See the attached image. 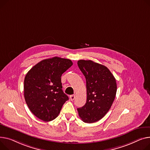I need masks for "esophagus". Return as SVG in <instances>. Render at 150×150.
I'll return each instance as SVG.
<instances>
[{"label":"esophagus","instance_id":"1","mask_svg":"<svg viewBox=\"0 0 150 150\" xmlns=\"http://www.w3.org/2000/svg\"><path fill=\"white\" fill-rule=\"evenodd\" d=\"M75 98V95H72L70 96V99H71V101H74Z\"/></svg>","mask_w":150,"mask_h":150}]
</instances>
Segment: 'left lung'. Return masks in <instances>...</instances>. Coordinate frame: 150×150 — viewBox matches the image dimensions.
<instances>
[{"instance_id":"left-lung-1","label":"left lung","mask_w":150,"mask_h":150,"mask_svg":"<svg viewBox=\"0 0 150 150\" xmlns=\"http://www.w3.org/2000/svg\"><path fill=\"white\" fill-rule=\"evenodd\" d=\"M78 66L86 80L87 101L77 108L79 116L86 123L102 119L110 108L116 96V79L104 65L92 60L78 61Z\"/></svg>"}]
</instances>
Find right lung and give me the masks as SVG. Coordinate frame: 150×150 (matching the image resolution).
Returning a JSON list of instances; mask_svg holds the SVG:
<instances>
[{
	"label": "right lung",
	"mask_w": 150,
	"mask_h": 150,
	"mask_svg": "<svg viewBox=\"0 0 150 150\" xmlns=\"http://www.w3.org/2000/svg\"><path fill=\"white\" fill-rule=\"evenodd\" d=\"M72 64L71 59L55 57L38 63L26 74L25 101L31 112L41 120H54L69 99L62 90L61 76Z\"/></svg>",
	"instance_id": "add662e5"
}]
</instances>
